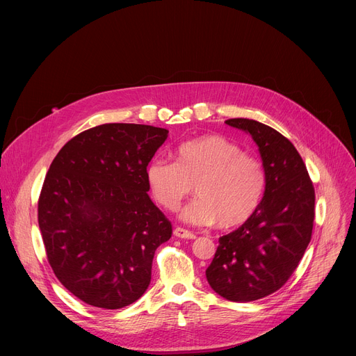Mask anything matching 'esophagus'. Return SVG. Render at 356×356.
<instances>
[{
    "mask_svg": "<svg viewBox=\"0 0 356 356\" xmlns=\"http://www.w3.org/2000/svg\"><path fill=\"white\" fill-rule=\"evenodd\" d=\"M173 234H175V236H177V238H184V239H195V238H196V235H195L193 232H191V231H188V229H183V228H180V227L175 228Z\"/></svg>",
    "mask_w": 356,
    "mask_h": 356,
    "instance_id": "34e87169",
    "label": "esophagus"
}]
</instances>
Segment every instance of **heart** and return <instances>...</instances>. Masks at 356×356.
Returning <instances> with one entry per match:
<instances>
[{"instance_id": "obj_1", "label": "heart", "mask_w": 356, "mask_h": 356, "mask_svg": "<svg viewBox=\"0 0 356 356\" xmlns=\"http://www.w3.org/2000/svg\"><path fill=\"white\" fill-rule=\"evenodd\" d=\"M173 160L154 159L147 165V183L156 202L176 211L192 192L196 199L181 212L195 225L234 228L247 222L266 193L267 175L258 159L222 136H202L179 144Z\"/></svg>"}]
</instances>
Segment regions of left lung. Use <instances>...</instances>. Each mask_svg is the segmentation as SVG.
Returning <instances> with one entry per match:
<instances>
[{"label": "left lung", "instance_id": "obj_1", "mask_svg": "<svg viewBox=\"0 0 356 356\" xmlns=\"http://www.w3.org/2000/svg\"><path fill=\"white\" fill-rule=\"evenodd\" d=\"M225 122L258 145L267 186L254 215L219 238L207 278L223 298L245 303L282 289L300 263L312 239L314 188L303 159L278 131L247 118Z\"/></svg>", "mask_w": 356, "mask_h": 356}]
</instances>
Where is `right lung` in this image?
Wrapping results in <instances>:
<instances>
[{
  "instance_id": "right-lung-1",
  "label": "right lung",
  "mask_w": 356,
  "mask_h": 356,
  "mask_svg": "<svg viewBox=\"0 0 356 356\" xmlns=\"http://www.w3.org/2000/svg\"><path fill=\"white\" fill-rule=\"evenodd\" d=\"M165 128L102 124L67 141L39 197V227L59 282L89 306L137 302L172 223L149 199L147 165Z\"/></svg>"
}]
</instances>
